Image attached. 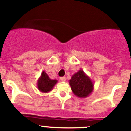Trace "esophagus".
I'll return each mask as SVG.
<instances>
[{
    "label": "esophagus",
    "instance_id": "1",
    "mask_svg": "<svg viewBox=\"0 0 131 131\" xmlns=\"http://www.w3.org/2000/svg\"><path fill=\"white\" fill-rule=\"evenodd\" d=\"M60 79H61V81L64 82L66 80V77H62L60 78Z\"/></svg>",
    "mask_w": 131,
    "mask_h": 131
}]
</instances>
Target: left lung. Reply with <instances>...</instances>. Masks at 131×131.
Here are the masks:
<instances>
[{
  "label": "left lung",
  "mask_w": 131,
  "mask_h": 131,
  "mask_svg": "<svg viewBox=\"0 0 131 131\" xmlns=\"http://www.w3.org/2000/svg\"><path fill=\"white\" fill-rule=\"evenodd\" d=\"M69 84L74 94L81 98L88 97L94 89L93 82L82 69L72 75Z\"/></svg>",
  "instance_id": "obj_1"
}]
</instances>
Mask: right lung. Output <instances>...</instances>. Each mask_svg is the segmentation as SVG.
I'll list each match as a JSON object with an SVG mask.
<instances>
[{
  "mask_svg": "<svg viewBox=\"0 0 131 131\" xmlns=\"http://www.w3.org/2000/svg\"><path fill=\"white\" fill-rule=\"evenodd\" d=\"M57 82V80L51 79L49 75L43 71L41 73L40 77L38 79L37 86L40 92L46 93L52 91Z\"/></svg>",
  "mask_w": 131,
  "mask_h": 131,
  "instance_id": "add662e5",
  "label": "right lung"
}]
</instances>
